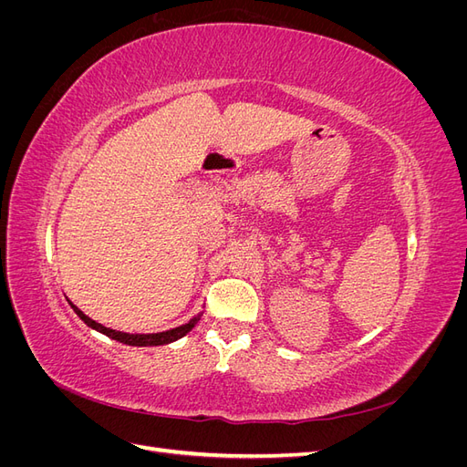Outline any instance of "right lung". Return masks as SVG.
<instances>
[{"label": "right lung", "mask_w": 467, "mask_h": 467, "mask_svg": "<svg viewBox=\"0 0 467 467\" xmlns=\"http://www.w3.org/2000/svg\"><path fill=\"white\" fill-rule=\"evenodd\" d=\"M69 306L74 307V312L79 316V319L86 323V325H89L91 329H95V331H99V333H103V335H107V337H110V338H115V341H119V343H124V345H130V347H158V345H169V343H173V341H177V338H181V337H185L196 323H199V319H201V316L202 314H199V316H194L189 323H185V325H181V327H175V329H169V331H161V333H148V335H142V333H122V331H115V329H110V327H105V325H101V323H97V321H93L91 317H88L86 314L81 312V309L78 307V306H74L72 302H69Z\"/></svg>", "instance_id": "1"}]
</instances>
